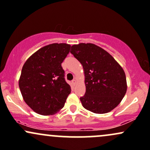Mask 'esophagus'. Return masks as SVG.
<instances>
[{
	"label": "esophagus",
	"mask_w": 150,
	"mask_h": 150,
	"mask_svg": "<svg viewBox=\"0 0 150 150\" xmlns=\"http://www.w3.org/2000/svg\"><path fill=\"white\" fill-rule=\"evenodd\" d=\"M76 83V81L75 79L71 81V83H72V85H73V86H75Z\"/></svg>",
	"instance_id": "obj_1"
}]
</instances>
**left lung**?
<instances>
[{
  "label": "left lung",
  "instance_id": "obj_1",
  "mask_svg": "<svg viewBox=\"0 0 150 150\" xmlns=\"http://www.w3.org/2000/svg\"><path fill=\"white\" fill-rule=\"evenodd\" d=\"M70 52L84 70L86 93L80 98L84 108L98 114L111 111L127 91L122 67L105 50L91 43L73 45Z\"/></svg>",
  "mask_w": 150,
  "mask_h": 150
}]
</instances>
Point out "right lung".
Masks as SVG:
<instances>
[{
	"label": "right lung",
	"instance_id": "obj_1",
	"mask_svg": "<svg viewBox=\"0 0 150 150\" xmlns=\"http://www.w3.org/2000/svg\"><path fill=\"white\" fill-rule=\"evenodd\" d=\"M70 45L54 43L40 49L22 69L19 87L25 102L42 115H53L64 105L71 87L64 79L62 63Z\"/></svg>",
	"mask_w": 150,
	"mask_h": 150
}]
</instances>
